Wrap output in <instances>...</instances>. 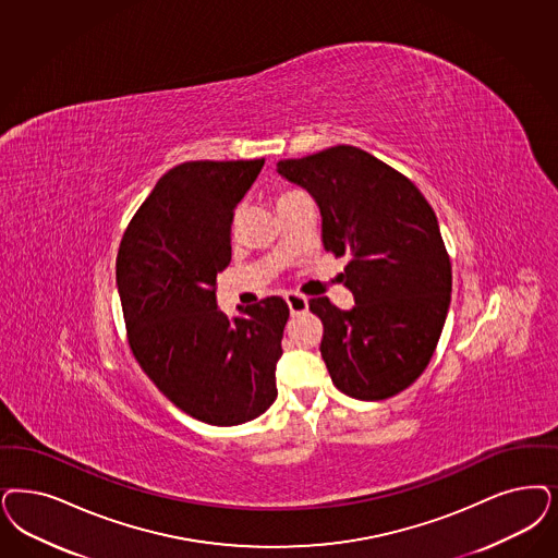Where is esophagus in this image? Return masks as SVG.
I'll return each mask as SVG.
<instances>
[{"label": "esophagus", "instance_id": "esophagus-1", "mask_svg": "<svg viewBox=\"0 0 558 558\" xmlns=\"http://www.w3.org/2000/svg\"><path fill=\"white\" fill-rule=\"evenodd\" d=\"M284 299H287V305H289L290 313H292V315L305 313L308 308L307 299H305V296H301V294H296V292H289Z\"/></svg>", "mask_w": 558, "mask_h": 558}]
</instances>
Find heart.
<instances>
[{
    "instance_id": "b5f03b06",
    "label": "heart",
    "mask_w": 558,
    "mask_h": 558,
    "mask_svg": "<svg viewBox=\"0 0 558 558\" xmlns=\"http://www.w3.org/2000/svg\"><path fill=\"white\" fill-rule=\"evenodd\" d=\"M292 193H296V192L280 193V195H278V204H280V202H282V199H287V197H290V195H292Z\"/></svg>"
}]
</instances>
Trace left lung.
Returning <instances> with one entry per match:
<instances>
[{"mask_svg":"<svg viewBox=\"0 0 558 558\" xmlns=\"http://www.w3.org/2000/svg\"><path fill=\"white\" fill-rule=\"evenodd\" d=\"M322 211V241L348 255L342 282L354 307L308 301L322 319V356L333 385L356 400H387L428 365L451 301V262L437 216L418 187L356 146L278 162Z\"/></svg>","mask_w":558,"mask_h":558,"instance_id":"left-lung-1","label":"left lung"}]
</instances>
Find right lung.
Listing matches in <instances>:
<instances>
[{
  "label": "right lung",
  "mask_w": 558,
  "mask_h": 558,
  "mask_svg": "<svg viewBox=\"0 0 558 558\" xmlns=\"http://www.w3.org/2000/svg\"><path fill=\"white\" fill-rule=\"evenodd\" d=\"M264 167L192 160L162 174L123 232L117 289L137 365L202 423H250L274 404L289 305L268 296L229 319L216 276L231 264L234 206Z\"/></svg>",
  "instance_id": "1"
}]
</instances>
